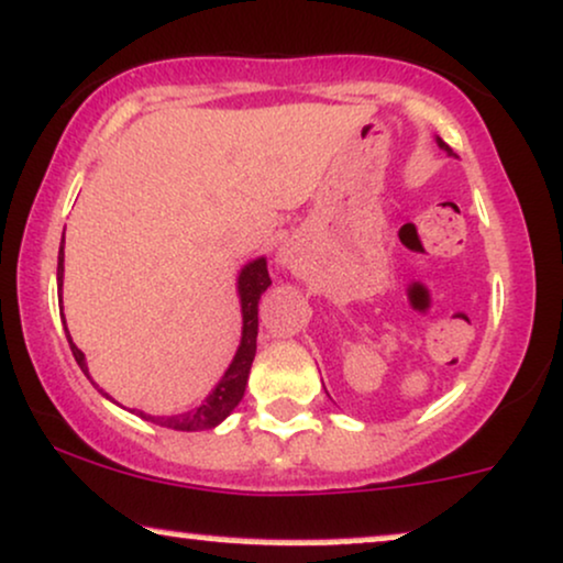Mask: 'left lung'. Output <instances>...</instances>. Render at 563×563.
Masks as SVG:
<instances>
[{
    "mask_svg": "<svg viewBox=\"0 0 563 563\" xmlns=\"http://www.w3.org/2000/svg\"><path fill=\"white\" fill-rule=\"evenodd\" d=\"M438 142H440V147H445V150H448V144H445V142H442V139H438Z\"/></svg>",
    "mask_w": 563,
    "mask_h": 563,
    "instance_id": "1",
    "label": "left lung"
}]
</instances>
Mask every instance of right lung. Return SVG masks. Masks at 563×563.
Masks as SVG:
<instances>
[{
    "label": "right lung",
    "mask_w": 563,
    "mask_h": 563,
    "mask_svg": "<svg viewBox=\"0 0 563 563\" xmlns=\"http://www.w3.org/2000/svg\"><path fill=\"white\" fill-rule=\"evenodd\" d=\"M57 282L59 289H63V244H59V255H57ZM271 287V276H268V266L266 257H257V261L247 263L240 274V300H242V342L240 350H236L234 361L223 374V379L218 382V387L210 393V398L202 402L200 408L195 411L181 413V416H147L139 411L142 419H150L152 424H161L168 429H178V432H200V429H213L216 424H221L227 416L240 406L244 387H247V376H250V366H253L255 358V347H257V302H261V295ZM68 334V329H65ZM70 353L76 358L81 372L89 376V368H86L84 353L73 345L70 334ZM108 395V393H104Z\"/></svg>",
    "instance_id": "obj_1"
}]
</instances>
